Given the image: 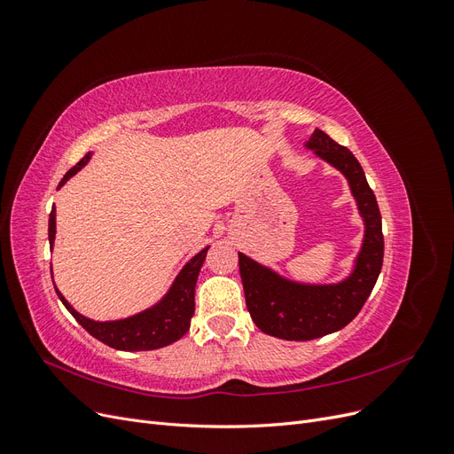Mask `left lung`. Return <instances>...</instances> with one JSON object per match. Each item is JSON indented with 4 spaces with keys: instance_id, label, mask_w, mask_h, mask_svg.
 I'll list each match as a JSON object with an SVG mask.
<instances>
[{
    "instance_id": "8db88e82",
    "label": "left lung",
    "mask_w": 454,
    "mask_h": 454,
    "mask_svg": "<svg viewBox=\"0 0 454 454\" xmlns=\"http://www.w3.org/2000/svg\"><path fill=\"white\" fill-rule=\"evenodd\" d=\"M305 147L347 177L365 231L352 272L337 284L287 280L248 255L239 254L246 307L252 320L263 333L286 340H312L350 324L373 292L384 255L379 204L358 159L320 129L312 132Z\"/></svg>"
}]
</instances>
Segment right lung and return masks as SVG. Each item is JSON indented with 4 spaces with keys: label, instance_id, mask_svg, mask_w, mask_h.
I'll use <instances>...</instances> for the list:
<instances>
[{
    "label": "right lung",
    "instance_id": "add662e5",
    "mask_svg": "<svg viewBox=\"0 0 454 454\" xmlns=\"http://www.w3.org/2000/svg\"><path fill=\"white\" fill-rule=\"evenodd\" d=\"M92 153H87L81 159L72 170H67L59 184V189L75 176L85 164L90 160ZM54 235H57V208L52 206V212L49 215V244L52 248ZM210 246H206L195 257L187 261V265L177 274L174 284L170 286L168 294L164 295L157 305L151 309H145L138 314L129 316L122 320H112V322H96L87 318V316L79 314L66 297L57 290L64 307L70 310L74 318L83 325L87 332L102 340L104 345L127 350V352H138V350H155L167 345H172L177 339H182L191 325V318L195 314V286L200 267L206 259V252ZM57 287V286H54Z\"/></svg>",
    "mask_w": 454,
    "mask_h": 454
}]
</instances>
